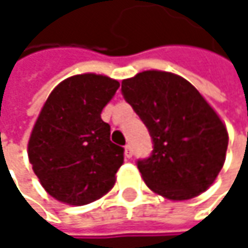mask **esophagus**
Returning <instances> with one entry per match:
<instances>
[{"instance_id": "34e87169", "label": "esophagus", "mask_w": 248, "mask_h": 248, "mask_svg": "<svg viewBox=\"0 0 248 248\" xmlns=\"http://www.w3.org/2000/svg\"><path fill=\"white\" fill-rule=\"evenodd\" d=\"M132 155H133L132 146H130V145H126V146H124V156H126V158H132Z\"/></svg>"}]
</instances>
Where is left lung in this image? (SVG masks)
<instances>
[{
  "label": "left lung",
  "mask_w": 248,
  "mask_h": 248,
  "mask_svg": "<svg viewBox=\"0 0 248 248\" xmlns=\"http://www.w3.org/2000/svg\"><path fill=\"white\" fill-rule=\"evenodd\" d=\"M124 99L149 129L154 151L138 161L155 194L185 201L207 191L225 162V124L184 77L162 70L140 72L122 81Z\"/></svg>",
  "instance_id": "obj_1"
}]
</instances>
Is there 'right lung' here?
<instances>
[{
    "mask_svg": "<svg viewBox=\"0 0 248 248\" xmlns=\"http://www.w3.org/2000/svg\"><path fill=\"white\" fill-rule=\"evenodd\" d=\"M119 86L103 75L70 76L43 105L27 154L41 186L57 201L80 207L113 188L124 148L110 140L100 113Z\"/></svg>",
    "mask_w": 248,
    "mask_h": 248,
    "instance_id": "1",
    "label": "right lung"
}]
</instances>
